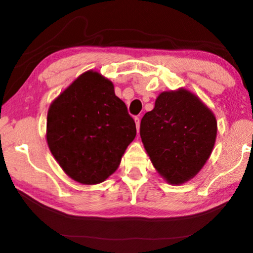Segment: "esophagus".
Listing matches in <instances>:
<instances>
[{"instance_id":"1","label":"esophagus","mask_w":253,"mask_h":253,"mask_svg":"<svg viewBox=\"0 0 253 253\" xmlns=\"http://www.w3.org/2000/svg\"><path fill=\"white\" fill-rule=\"evenodd\" d=\"M134 122H136L137 131L139 132V127H140V119H139V117H134Z\"/></svg>"}]
</instances>
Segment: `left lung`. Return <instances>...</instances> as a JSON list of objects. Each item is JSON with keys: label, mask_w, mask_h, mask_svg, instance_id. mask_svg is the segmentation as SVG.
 <instances>
[{"label": "left lung", "mask_w": 253, "mask_h": 253, "mask_svg": "<svg viewBox=\"0 0 253 253\" xmlns=\"http://www.w3.org/2000/svg\"><path fill=\"white\" fill-rule=\"evenodd\" d=\"M216 119L185 88L159 94L140 122V137L154 168L178 185L191 179L209 160L216 139Z\"/></svg>", "instance_id": "obj_1"}]
</instances>
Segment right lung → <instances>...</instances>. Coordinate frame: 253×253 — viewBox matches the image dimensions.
<instances>
[{
	"instance_id": "1",
	"label": "right lung",
	"mask_w": 253,
	"mask_h": 253,
	"mask_svg": "<svg viewBox=\"0 0 253 253\" xmlns=\"http://www.w3.org/2000/svg\"><path fill=\"white\" fill-rule=\"evenodd\" d=\"M136 133L113 83L93 70L79 76L48 109V147L65 174L82 184L106 181Z\"/></svg>"
}]
</instances>
